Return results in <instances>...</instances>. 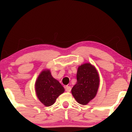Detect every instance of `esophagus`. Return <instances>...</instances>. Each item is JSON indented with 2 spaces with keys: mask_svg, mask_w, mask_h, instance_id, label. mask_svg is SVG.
<instances>
[{
  "mask_svg": "<svg viewBox=\"0 0 132 132\" xmlns=\"http://www.w3.org/2000/svg\"><path fill=\"white\" fill-rule=\"evenodd\" d=\"M65 88H66V92H70L71 91V87H70V86H66V87H65Z\"/></svg>",
  "mask_w": 132,
  "mask_h": 132,
  "instance_id": "1",
  "label": "esophagus"
}]
</instances>
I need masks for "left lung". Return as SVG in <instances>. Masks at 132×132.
<instances>
[{
	"instance_id": "obj_1",
	"label": "left lung",
	"mask_w": 132,
	"mask_h": 132,
	"mask_svg": "<svg viewBox=\"0 0 132 132\" xmlns=\"http://www.w3.org/2000/svg\"><path fill=\"white\" fill-rule=\"evenodd\" d=\"M77 83L71 93L81 105H87L96 96L100 85V77L96 69L90 63H85L78 68Z\"/></svg>"
}]
</instances>
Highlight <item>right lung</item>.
<instances>
[{
    "label": "right lung",
    "mask_w": 132,
    "mask_h": 132,
    "mask_svg": "<svg viewBox=\"0 0 132 132\" xmlns=\"http://www.w3.org/2000/svg\"><path fill=\"white\" fill-rule=\"evenodd\" d=\"M37 97L46 107L55 103L57 98L64 92V88L52 76L49 70H45L38 76L35 84Z\"/></svg>",
    "instance_id": "right-lung-1"
}]
</instances>
